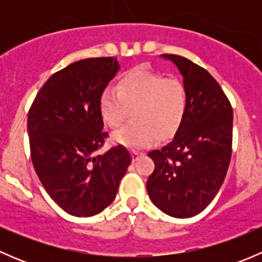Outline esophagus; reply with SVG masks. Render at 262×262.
<instances>
[{
  "mask_svg": "<svg viewBox=\"0 0 262 262\" xmlns=\"http://www.w3.org/2000/svg\"><path fill=\"white\" fill-rule=\"evenodd\" d=\"M142 155V152H139V150H132V157H133V161H137L139 158V156Z\"/></svg>",
  "mask_w": 262,
  "mask_h": 262,
  "instance_id": "34e87169",
  "label": "esophagus"
}]
</instances>
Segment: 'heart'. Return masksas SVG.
<instances>
[{
    "label": "heart",
    "mask_w": 262,
    "mask_h": 262,
    "mask_svg": "<svg viewBox=\"0 0 262 262\" xmlns=\"http://www.w3.org/2000/svg\"><path fill=\"white\" fill-rule=\"evenodd\" d=\"M186 109L187 91L182 81L143 68L129 71L116 90L106 89L100 97V113L113 128L120 126L133 112V120L114 133L116 143L126 147H147L157 137L172 136Z\"/></svg>",
    "instance_id": "heart-1"
}]
</instances>
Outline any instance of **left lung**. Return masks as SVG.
I'll list each match as a JSON object with an SVG mask.
<instances>
[{
    "label": "left lung",
    "instance_id": "obj_1",
    "mask_svg": "<svg viewBox=\"0 0 262 262\" xmlns=\"http://www.w3.org/2000/svg\"><path fill=\"white\" fill-rule=\"evenodd\" d=\"M178 66L187 91V109L167 146L148 156L155 170L147 181L150 200L163 213L190 218L205 209L221 189L232 156L233 110L205 68L165 54Z\"/></svg>",
    "mask_w": 262,
    "mask_h": 262
}]
</instances>
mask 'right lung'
Masks as SVG:
<instances>
[{"label":"right lung","instance_id":"right-lung-1","mask_svg":"<svg viewBox=\"0 0 262 262\" xmlns=\"http://www.w3.org/2000/svg\"><path fill=\"white\" fill-rule=\"evenodd\" d=\"M118 70L113 57L77 60L55 72L29 109L31 162L49 196L71 215L109 207L132 162L121 144L94 156L109 137L100 97Z\"/></svg>","mask_w":262,"mask_h":262}]
</instances>
